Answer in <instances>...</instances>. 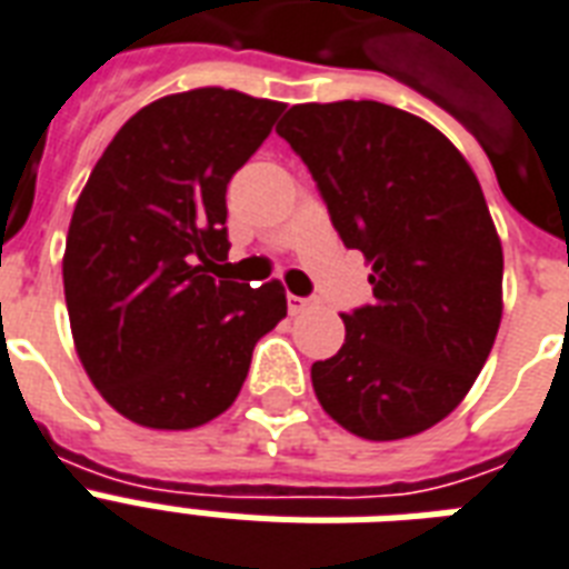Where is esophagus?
Masks as SVG:
<instances>
[{
  "label": "esophagus",
  "instance_id": "obj_1",
  "mask_svg": "<svg viewBox=\"0 0 569 569\" xmlns=\"http://www.w3.org/2000/svg\"><path fill=\"white\" fill-rule=\"evenodd\" d=\"M315 306H317L315 299H308V297H293V293H290V297H288L290 315H302V311H308V308H315Z\"/></svg>",
  "mask_w": 569,
  "mask_h": 569
}]
</instances>
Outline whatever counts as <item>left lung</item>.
<instances>
[{
	"label": "left lung",
	"mask_w": 569,
	"mask_h": 569,
	"mask_svg": "<svg viewBox=\"0 0 569 569\" xmlns=\"http://www.w3.org/2000/svg\"><path fill=\"white\" fill-rule=\"evenodd\" d=\"M281 139L317 180L335 231L371 263L373 302L341 315L311 365L320 407L391 442L460 407L501 323V240L466 157L425 118L377 100L290 106Z\"/></svg>",
	"instance_id": "left-lung-1"
}]
</instances>
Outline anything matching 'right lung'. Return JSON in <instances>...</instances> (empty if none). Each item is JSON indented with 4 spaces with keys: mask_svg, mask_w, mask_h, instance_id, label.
Returning <instances> with one entry per match:
<instances>
[{
    "mask_svg": "<svg viewBox=\"0 0 569 569\" xmlns=\"http://www.w3.org/2000/svg\"><path fill=\"white\" fill-rule=\"evenodd\" d=\"M284 103L192 88L139 109L73 207L64 299L79 362L109 407L153 430L222 416L252 350L288 315L279 281L213 279L228 258L224 192Z\"/></svg>",
    "mask_w": 569,
    "mask_h": 569,
    "instance_id": "obj_1",
    "label": "right lung"
}]
</instances>
